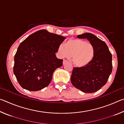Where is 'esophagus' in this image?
I'll list each match as a JSON object with an SVG mask.
<instances>
[{
	"label": "esophagus",
	"mask_w": 124,
	"mask_h": 124,
	"mask_svg": "<svg viewBox=\"0 0 124 124\" xmlns=\"http://www.w3.org/2000/svg\"><path fill=\"white\" fill-rule=\"evenodd\" d=\"M68 62V61L66 60H63V64H66V63Z\"/></svg>",
	"instance_id": "obj_1"
}]
</instances>
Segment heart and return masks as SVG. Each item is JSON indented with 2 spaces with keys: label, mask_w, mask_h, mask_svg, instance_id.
Masks as SVG:
<instances>
[{
  "label": "heart",
  "mask_w": 124,
  "mask_h": 124,
  "mask_svg": "<svg viewBox=\"0 0 124 124\" xmlns=\"http://www.w3.org/2000/svg\"><path fill=\"white\" fill-rule=\"evenodd\" d=\"M58 51L62 57L70 58L75 66L84 67L89 64L95 56V48L91 43L84 40L70 39L66 43L59 45Z\"/></svg>",
  "instance_id": "1"
}]
</instances>
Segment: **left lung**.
Wrapping results in <instances>:
<instances>
[{
	"label": "left lung",
	"mask_w": 124,
	"mask_h": 124,
	"mask_svg": "<svg viewBox=\"0 0 124 124\" xmlns=\"http://www.w3.org/2000/svg\"><path fill=\"white\" fill-rule=\"evenodd\" d=\"M86 38L95 48V56L87 66L74 67L70 80L75 87L85 93H93L106 84L112 72V55L104 41L90 33L78 35Z\"/></svg>",
	"instance_id": "1"
}]
</instances>
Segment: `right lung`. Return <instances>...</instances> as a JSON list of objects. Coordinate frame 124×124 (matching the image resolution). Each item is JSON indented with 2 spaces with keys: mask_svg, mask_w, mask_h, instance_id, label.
<instances>
[{
  "mask_svg": "<svg viewBox=\"0 0 124 124\" xmlns=\"http://www.w3.org/2000/svg\"><path fill=\"white\" fill-rule=\"evenodd\" d=\"M65 37L41 29L23 41L15 55L14 73L18 83L29 91L49 85L54 70L63 65L56 56Z\"/></svg>",
  "mask_w": 124,
  "mask_h": 124,
  "instance_id": "add662e5",
  "label": "right lung"
}]
</instances>
